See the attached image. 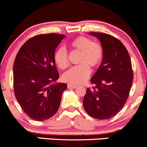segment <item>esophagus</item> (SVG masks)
I'll list each match as a JSON object with an SVG mask.
<instances>
[{
    "label": "esophagus",
    "mask_w": 147,
    "mask_h": 147,
    "mask_svg": "<svg viewBox=\"0 0 147 147\" xmlns=\"http://www.w3.org/2000/svg\"><path fill=\"white\" fill-rule=\"evenodd\" d=\"M68 88H73V89H75L77 87V86L74 85V84H68Z\"/></svg>",
    "instance_id": "obj_1"
}]
</instances>
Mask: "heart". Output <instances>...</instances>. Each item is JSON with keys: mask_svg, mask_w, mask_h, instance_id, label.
<instances>
[{"mask_svg": "<svg viewBox=\"0 0 147 147\" xmlns=\"http://www.w3.org/2000/svg\"><path fill=\"white\" fill-rule=\"evenodd\" d=\"M71 49L81 52L79 65L74 66L64 73L63 79L65 82L71 84H82L90 76L92 68H97L101 63L103 57V49L98 43L93 42L89 38L79 36L69 44ZM54 60L57 66L61 69L68 65V54L64 47H59L54 54Z\"/></svg>", "mask_w": 147, "mask_h": 147, "instance_id": "b5f03b06", "label": "heart"}]
</instances>
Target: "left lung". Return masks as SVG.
<instances>
[{"label":"left lung","mask_w":147,"mask_h":147,"mask_svg":"<svg viewBox=\"0 0 147 147\" xmlns=\"http://www.w3.org/2000/svg\"><path fill=\"white\" fill-rule=\"evenodd\" d=\"M99 39L103 49L100 67L90 82L83 100L86 112L98 119H109L118 114L129 96L133 82L130 55L119 39L103 33H89Z\"/></svg>","instance_id":"1"}]
</instances>
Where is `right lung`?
<instances>
[{"label":"right lung","mask_w":147,"mask_h":147,"mask_svg":"<svg viewBox=\"0 0 147 147\" xmlns=\"http://www.w3.org/2000/svg\"><path fill=\"white\" fill-rule=\"evenodd\" d=\"M65 36L40 34L30 38L19 50L13 68L14 95L24 112L33 120L44 121L56 114L65 83H57L55 49Z\"/></svg>","instance_id":"right-lung-1"}]
</instances>
